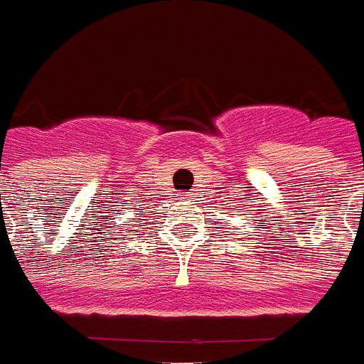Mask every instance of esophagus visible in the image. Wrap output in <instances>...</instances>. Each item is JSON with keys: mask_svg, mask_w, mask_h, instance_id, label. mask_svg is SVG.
Masks as SVG:
<instances>
[{"mask_svg": "<svg viewBox=\"0 0 364 364\" xmlns=\"http://www.w3.org/2000/svg\"><path fill=\"white\" fill-rule=\"evenodd\" d=\"M180 200H190V194H180Z\"/></svg>", "mask_w": 364, "mask_h": 364, "instance_id": "1", "label": "esophagus"}]
</instances>
